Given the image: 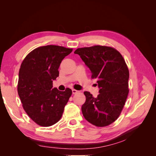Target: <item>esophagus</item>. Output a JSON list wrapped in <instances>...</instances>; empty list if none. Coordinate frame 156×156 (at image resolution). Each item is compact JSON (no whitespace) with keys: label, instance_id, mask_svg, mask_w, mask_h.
<instances>
[{"label":"esophagus","instance_id":"34e87169","mask_svg":"<svg viewBox=\"0 0 156 156\" xmlns=\"http://www.w3.org/2000/svg\"><path fill=\"white\" fill-rule=\"evenodd\" d=\"M77 92H79V91L77 90L72 89V93H73V94H77Z\"/></svg>","mask_w":156,"mask_h":156}]
</instances>
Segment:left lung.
Listing matches in <instances>:
<instances>
[{
    "mask_svg": "<svg viewBox=\"0 0 156 156\" xmlns=\"http://www.w3.org/2000/svg\"><path fill=\"white\" fill-rule=\"evenodd\" d=\"M74 53L90 69L100 88L96 98L84 92L86 101L81 110L84 119L98 127L108 126L120 116L129 93V70L123 56L115 49L101 45L78 48Z\"/></svg>",
    "mask_w": 156,
    "mask_h": 156,
    "instance_id": "obj_1",
    "label": "left lung"
}]
</instances>
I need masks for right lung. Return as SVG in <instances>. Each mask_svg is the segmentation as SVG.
<instances>
[{"mask_svg":"<svg viewBox=\"0 0 156 156\" xmlns=\"http://www.w3.org/2000/svg\"><path fill=\"white\" fill-rule=\"evenodd\" d=\"M72 49L58 45L37 48L27 55L19 72L17 91L23 107L37 124L51 126L62 116L72 91L53 88L62 60Z\"/></svg>","mask_w":156,"mask_h":156,"instance_id":"obj_1","label":"right lung"}]
</instances>
